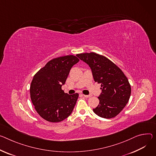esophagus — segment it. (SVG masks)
Returning <instances> with one entry per match:
<instances>
[{
	"label": "esophagus",
	"instance_id": "1",
	"mask_svg": "<svg viewBox=\"0 0 156 156\" xmlns=\"http://www.w3.org/2000/svg\"><path fill=\"white\" fill-rule=\"evenodd\" d=\"M83 96L84 97H85V98H89V97L91 96L90 95H85V94H83Z\"/></svg>",
	"mask_w": 156,
	"mask_h": 156
}]
</instances>
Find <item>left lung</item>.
Returning a JSON list of instances; mask_svg holds the SVG:
<instances>
[{
	"label": "left lung",
	"instance_id": "1",
	"mask_svg": "<svg viewBox=\"0 0 156 156\" xmlns=\"http://www.w3.org/2000/svg\"><path fill=\"white\" fill-rule=\"evenodd\" d=\"M91 68L95 82L101 83L102 92L98 98V106L93 109L100 117L115 118L129 101L131 88L122 71L105 56L94 52L77 54Z\"/></svg>",
	"mask_w": 156,
	"mask_h": 156
}]
</instances>
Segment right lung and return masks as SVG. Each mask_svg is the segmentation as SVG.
I'll use <instances>...</instances> for the list:
<instances>
[{"mask_svg":"<svg viewBox=\"0 0 156 156\" xmlns=\"http://www.w3.org/2000/svg\"><path fill=\"white\" fill-rule=\"evenodd\" d=\"M74 55L49 61L34 75L30 88L31 100L38 114L45 120L58 122L72 112L79 94L62 90L72 67L79 62Z\"/></svg>","mask_w":156,"mask_h":156,"instance_id":"right-lung-1","label":"right lung"}]
</instances>
